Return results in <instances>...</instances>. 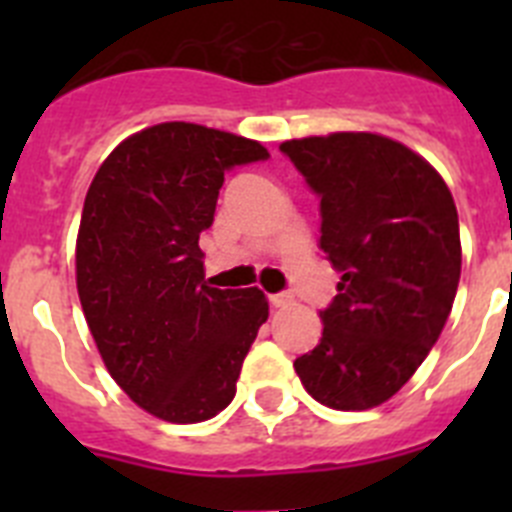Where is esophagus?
Instances as JSON below:
<instances>
[{"instance_id":"1","label":"esophagus","mask_w":512,"mask_h":512,"mask_svg":"<svg viewBox=\"0 0 512 512\" xmlns=\"http://www.w3.org/2000/svg\"><path fill=\"white\" fill-rule=\"evenodd\" d=\"M271 305L289 307V305H295V297L289 295V292H279V295H271Z\"/></svg>"}]
</instances>
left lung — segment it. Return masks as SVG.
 <instances>
[{
  "label": "left lung",
  "mask_w": 512,
  "mask_h": 512,
  "mask_svg": "<svg viewBox=\"0 0 512 512\" xmlns=\"http://www.w3.org/2000/svg\"><path fill=\"white\" fill-rule=\"evenodd\" d=\"M320 197V248L341 271L323 338L295 361L333 410L390 400L441 336L461 274L454 197L423 156L377 133L279 146Z\"/></svg>",
  "instance_id": "8db88e82"
}]
</instances>
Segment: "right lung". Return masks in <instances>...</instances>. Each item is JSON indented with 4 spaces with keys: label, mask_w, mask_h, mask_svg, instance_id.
<instances>
[{
    "label": "right lung",
    "mask_w": 512,
    "mask_h": 512,
    "mask_svg": "<svg viewBox=\"0 0 512 512\" xmlns=\"http://www.w3.org/2000/svg\"><path fill=\"white\" fill-rule=\"evenodd\" d=\"M269 158L261 143L161 122L104 158L84 200L76 289L107 372L169 423L215 418L235 397L269 302L259 287L205 282L200 233L225 171Z\"/></svg>",
    "instance_id": "obj_1"
}]
</instances>
